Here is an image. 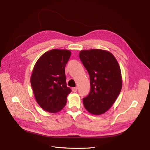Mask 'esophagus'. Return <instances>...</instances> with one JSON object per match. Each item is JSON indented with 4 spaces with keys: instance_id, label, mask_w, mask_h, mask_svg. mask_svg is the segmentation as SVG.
<instances>
[{
    "instance_id": "1",
    "label": "esophagus",
    "mask_w": 150,
    "mask_h": 150,
    "mask_svg": "<svg viewBox=\"0 0 150 150\" xmlns=\"http://www.w3.org/2000/svg\"><path fill=\"white\" fill-rule=\"evenodd\" d=\"M72 91H73V92H76L77 91H78V88H77V87L72 88Z\"/></svg>"
}]
</instances>
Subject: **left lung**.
Returning <instances> with one entry per match:
<instances>
[{
    "mask_svg": "<svg viewBox=\"0 0 150 150\" xmlns=\"http://www.w3.org/2000/svg\"><path fill=\"white\" fill-rule=\"evenodd\" d=\"M79 58L90 78L91 90L83 98L84 106L93 115L103 114L112 106L122 88L118 62L111 52L96 49L83 50Z\"/></svg>",
    "mask_w": 150,
    "mask_h": 150,
    "instance_id": "obj_1",
    "label": "left lung"
}]
</instances>
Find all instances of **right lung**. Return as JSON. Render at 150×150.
<instances>
[{"mask_svg": "<svg viewBox=\"0 0 150 150\" xmlns=\"http://www.w3.org/2000/svg\"><path fill=\"white\" fill-rule=\"evenodd\" d=\"M71 54L69 50L54 49L35 63L30 83L36 101L45 111L55 113L66 105L71 89L66 85L65 67Z\"/></svg>", "mask_w": 150, "mask_h": 150, "instance_id": "1", "label": "right lung"}]
</instances>
